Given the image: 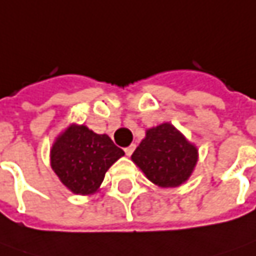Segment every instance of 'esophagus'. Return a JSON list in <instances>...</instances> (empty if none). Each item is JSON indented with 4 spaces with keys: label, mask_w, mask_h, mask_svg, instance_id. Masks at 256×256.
<instances>
[{
    "label": "esophagus",
    "mask_w": 256,
    "mask_h": 256,
    "mask_svg": "<svg viewBox=\"0 0 256 256\" xmlns=\"http://www.w3.org/2000/svg\"><path fill=\"white\" fill-rule=\"evenodd\" d=\"M134 148H136L134 144H132V146L126 147V148H124V152H126V156H132V154H133V151H134Z\"/></svg>",
    "instance_id": "obj_1"
}]
</instances>
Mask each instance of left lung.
I'll list each match as a JSON object with an SVG mask.
<instances>
[{"mask_svg": "<svg viewBox=\"0 0 256 256\" xmlns=\"http://www.w3.org/2000/svg\"><path fill=\"white\" fill-rule=\"evenodd\" d=\"M132 160L152 184L174 188L184 184L192 174L198 150L172 124L162 123L147 130Z\"/></svg>", "mask_w": 256, "mask_h": 256, "instance_id": "8db88e82", "label": "left lung"}]
</instances>
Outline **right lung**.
<instances>
[{
	"label": "right lung",
	"instance_id": "add662e5",
	"mask_svg": "<svg viewBox=\"0 0 256 256\" xmlns=\"http://www.w3.org/2000/svg\"><path fill=\"white\" fill-rule=\"evenodd\" d=\"M122 156L124 151L106 134H96L85 126H70L52 148V168L71 192L90 194Z\"/></svg>",
	"mask_w": 256,
	"mask_h": 256
}]
</instances>
